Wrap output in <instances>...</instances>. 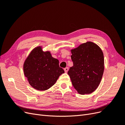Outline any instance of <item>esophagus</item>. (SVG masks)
<instances>
[{
  "instance_id": "esophagus-1",
  "label": "esophagus",
  "mask_w": 125,
  "mask_h": 125,
  "mask_svg": "<svg viewBox=\"0 0 125 125\" xmlns=\"http://www.w3.org/2000/svg\"><path fill=\"white\" fill-rule=\"evenodd\" d=\"M64 70H65V73H67L68 71L69 70V68H68V67H66V68H65L64 69Z\"/></svg>"
}]
</instances>
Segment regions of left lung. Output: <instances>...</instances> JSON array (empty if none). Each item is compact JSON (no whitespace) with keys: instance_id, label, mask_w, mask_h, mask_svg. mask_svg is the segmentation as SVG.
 <instances>
[{"instance_id":"1","label":"left lung","mask_w":125,"mask_h":125,"mask_svg":"<svg viewBox=\"0 0 125 125\" xmlns=\"http://www.w3.org/2000/svg\"><path fill=\"white\" fill-rule=\"evenodd\" d=\"M73 66L68 74L73 86L82 95L89 94L99 85L104 70L103 52L97 44L87 42L71 50Z\"/></svg>"}]
</instances>
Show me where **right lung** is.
I'll use <instances>...</instances> for the list:
<instances>
[{
  "label": "right lung",
  "instance_id": "1",
  "mask_svg": "<svg viewBox=\"0 0 125 125\" xmlns=\"http://www.w3.org/2000/svg\"><path fill=\"white\" fill-rule=\"evenodd\" d=\"M23 71L30 85L39 91L51 88L65 73L59 67V60L52 57L50 51L44 52L41 46L30 52L23 63Z\"/></svg>",
  "mask_w": 125,
  "mask_h": 125
}]
</instances>
